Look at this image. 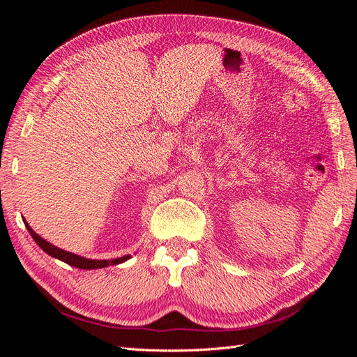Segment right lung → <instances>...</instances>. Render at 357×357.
Here are the masks:
<instances>
[{
    "label": "right lung",
    "mask_w": 357,
    "mask_h": 357,
    "mask_svg": "<svg viewBox=\"0 0 357 357\" xmlns=\"http://www.w3.org/2000/svg\"><path fill=\"white\" fill-rule=\"evenodd\" d=\"M24 223L26 226L28 232L31 234L32 238H34V241L40 245V248H41L43 252H46L52 257H56V259H59V261L66 262V264H68L71 266H75V268H80V269H98V268H105V266H110V265L122 264V262L128 261L129 257H131L129 255H126V256H122V257L109 259V261H107V259H102V261H98V259H86V257H82L79 255H74V253L62 250V248L47 243L46 240H43L38 234H36L34 231H32V228L28 225V222L25 219H24Z\"/></svg>",
    "instance_id": "add662e5"
}]
</instances>
